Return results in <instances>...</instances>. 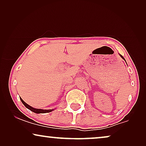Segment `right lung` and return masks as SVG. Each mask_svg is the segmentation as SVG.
<instances>
[{
    "instance_id": "right-lung-1",
    "label": "right lung",
    "mask_w": 146,
    "mask_h": 146,
    "mask_svg": "<svg viewBox=\"0 0 146 146\" xmlns=\"http://www.w3.org/2000/svg\"><path fill=\"white\" fill-rule=\"evenodd\" d=\"M21 100L22 102H23V104L25 106V107L29 109L30 110L33 111V112L35 113H48V112H50V111H53V110H42V109H36V108H33L31 107V106H29V104H27V103L25 102L23 100V99L21 98Z\"/></svg>"
}]
</instances>
